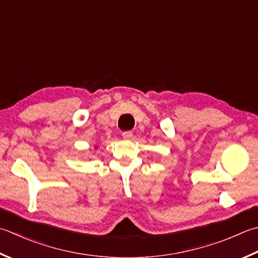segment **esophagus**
Instances as JSON below:
<instances>
[{"mask_svg": "<svg viewBox=\"0 0 258 258\" xmlns=\"http://www.w3.org/2000/svg\"><path fill=\"white\" fill-rule=\"evenodd\" d=\"M122 136L125 140H131L133 138V133L132 132H123Z\"/></svg>", "mask_w": 258, "mask_h": 258, "instance_id": "34e87169", "label": "esophagus"}]
</instances>
